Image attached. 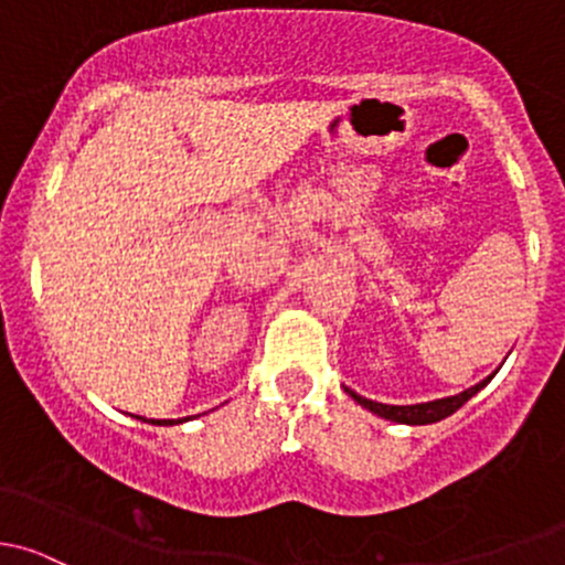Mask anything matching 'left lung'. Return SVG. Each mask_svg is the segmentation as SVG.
<instances>
[{
    "instance_id": "8db88e82",
    "label": "left lung",
    "mask_w": 565,
    "mask_h": 565,
    "mask_svg": "<svg viewBox=\"0 0 565 565\" xmlns=\"http://www.w3.org/2000/svg\"><path fill=\"white\" fill-rule=\"evenodd\" d=\"M492 381V375L487 377V381L476 383L473 388H468V392L457 394V397H446V399H435V403H422V405H383V403H372L367 397H359L356 392H351V388H345L348 394H351L353 399H356L359 405H364V408L377 413L381 418H388V422H399V424H433V422H440V418L451 416V413L462 408L465 403H468L470 397H473L476 392H481V388L487 386V383Z\"/></svg>"
}]
</instances>
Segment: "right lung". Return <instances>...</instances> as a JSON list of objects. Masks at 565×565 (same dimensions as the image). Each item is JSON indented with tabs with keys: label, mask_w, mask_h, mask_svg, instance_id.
<instances>
[{
	"label": "right lung",
	"mask_w": 565,
	"mask_h": 565,
	"mask_svg": "<svg viewBox=\"0 0 565 565\" xmlns=\"http://www.w3.org/2000/svg\"><path fill=\"white\" fill-rule=\"evenodd\" d=\"M179 422H184V418H177V422H173V418H152L149 424H179Z\"/></svg>",
	"instance_id": "add662e5"
}]
</instances>
